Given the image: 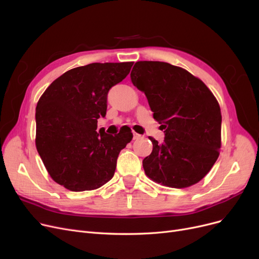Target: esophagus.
<instances>
[{"label":"esophagus","mask_w":259,"mask_h":259,"mask_svg":"<svg viewBox=\"0 0 259 259\" xmlns=\"http://www.w3.org/2000/svg\"><path fill=\"white\" fill-rule=\"evenodd\" d=\"M141 134H139V133H136V132H134L133 133V140H139V139H141Z\"/></svg>","instance_id":"1"}]
</instances>
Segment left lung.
Here are the masks:
<instances>
[{
	"instance_id": "left-lung-1",
	"label": "left lung",
	"mask_w": 259,
	"mask_h": 259,
	"mask_svg": "<svg viewBox=\"0 0 259 259\" xmlns=\"http://www.w3.org/2000/svg\"><path fill=\"white\" fill-rule=\"evenodd\" d=\"M130 76L165 132L162 144L149 137L153 148L143 160L146 176L172 188L198 183L220 153L222 118L216 97L199 78L167 62L138 61Z\"/></svg>"
}]
</instances>
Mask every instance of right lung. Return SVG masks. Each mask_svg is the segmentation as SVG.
Instances as JSON below:
<instances>
[{"label":"right lung","instance_id":"1","mask_svg":"<svg viewBox=\"0 0 259 259\" xmlns=\"http://www.w3.org/2000/svg\"><path fill=\"white\" fill-rule=\"evenodd\" d=\"M133 62L91 63L65 72L40 97L36 108V147L56 183L71 192L103 186L113 178L131 129L116 136L97 129L106 116L109 90L125 79Z\"/></svg>","mask_w":259,"mask_h":259}]
</instances>
